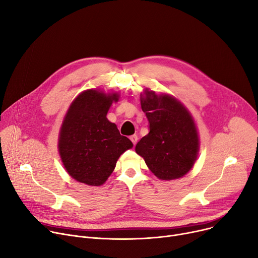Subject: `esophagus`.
<instances>
[{"label":"esophagus","instance_id":"34e87169","mask_svg":"<svg viewBox=\"0 0 258 258\" xmlns=\"http://www.w3.org/2000/svg\"><path fill=\"white\" fill-rule=\"evenodd\" d=\"M130 139H131V141L133 142L134 145H136V143L138 141V136H137V135H133V136L130 137Z\"/></svg>","mask_w":258,"mask_h":258}]
</instances>
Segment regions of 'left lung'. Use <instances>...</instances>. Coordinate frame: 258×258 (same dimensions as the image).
<instances>
[{"label":"left lung","instance_id":"8db88e82","mask_svg":"<svg viewBox=\"0 0 258 258\" xmlns=\"http://www.w3.org/2000/svg\"><path fill=\"white\" fill-rule=\"evenodd\" d=\"M141 107L150 122V133L136 145L151 171L161 180H174L190 170L198 157L200 141L192 116L168 94L143 93Z\"/></svg>","mask_w":258,"mask_h":258}]
</instances>
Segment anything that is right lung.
Returning <instances> with one entry per match:
<instances>
[{"mask_svg":"<svg viewBox=\"0 0 258 258\" xmlns=\"http://www.w3.org/2000/svg\"><path fill=\"white\" fill-rule=\"evenodd\" d=\"M117 93L97 90L80 93L71 103L59 131L58 151L62 164L71 177L91 186H100L113 172L116 162L133 147L121 136L106 114Z\"/></svg>","mask_w":258,"mask_h":258,"instance_id":"right-lung-1","label":"right lung"}]
</instances>
